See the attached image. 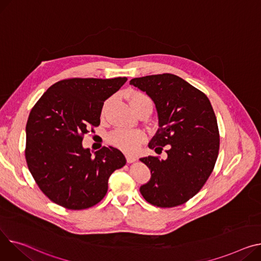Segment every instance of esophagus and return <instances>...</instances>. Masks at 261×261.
<instances>
[{"label":"esophagus","instance_id":"obj_1","mask_svg":"<svg viewBox=\"0 0 261 261\" xmlns=\"http://www.w3.org/2000/svg\"><path fill=\"white\" fill-rule=\"evenodd\" d=\"M126 159H127L128 164H132V163L136 162V158H135V156H132V155H126Z\"/></svg>","mask_w":261,"mask_h":261}]
</instances>
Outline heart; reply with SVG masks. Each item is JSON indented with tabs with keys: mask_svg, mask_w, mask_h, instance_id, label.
Masks as SVG:
<instances>
[{
	"mask_svg": "<svg viewBox=\"0 0 261 261\" xmlns=\"http://www.w3.org/2000/svg\"><path fill=\"white\" fill-rule=\"evenodd\" d=\"M127 98L130 101V105L133 110L136 112L143 106L150 105L152 106L151 98L144 92L137 90H129L127 92ZM111 98L107 99L102 105L101 113L106 112ZM108 141L111 145L124 151L128 154H135L140 150L143 143L146 141V134L141 130H124L117 129L112 131L108 135Z\"/></svg>",
	"mask_w": 261,
	"mask_h": 261,
	"instance_id": "b5f03b06",
	"label": "heart"
}]
</instances>
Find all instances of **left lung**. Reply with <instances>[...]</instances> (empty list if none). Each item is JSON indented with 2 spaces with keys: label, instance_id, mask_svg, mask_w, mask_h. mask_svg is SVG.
<instances>
[{
  "label": "left lung",
  "instance_id": "obj_1",
  "mask_svg": "<svg viewBox=\"0 0 261 261\" xmlns=\"http://www.w3.org/2000/svg\"><path fill=\"white\" fill-rule=\"evenodd\" d=\"M130 84L154 101L159 130L148 147L166 151L141 159L151 179L140 189L143 197L160 207H172L196 195L214 169L219 151L217 119L206 95L185 80L171 73L135 77Z\"/></svg>",
  "mask_w": 261,
  "mask_h": 261
}]
</instances>
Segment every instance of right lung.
<instances>
[{
    "label": "right lung",
    "instance_id": "right-lung-1",
    "mask_svg": "<svg viewBox=\"0 0 261 261\" xmlns=\"http://www.w3.org/2000/svg\"><path fill=\"white\" fill-rule=\"evenodd\" d=\"M127 82L115 79H68L49 87L30 111L25 158L42 192L69 210H83L105 197L108 179L126 165L124 154L102 147L92 156L84 135L100 123L108 97Z\"/></svg>",
    "mask_w": 261,
    "mask_h": 261
}]
</instances>
